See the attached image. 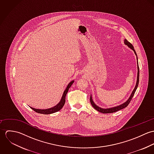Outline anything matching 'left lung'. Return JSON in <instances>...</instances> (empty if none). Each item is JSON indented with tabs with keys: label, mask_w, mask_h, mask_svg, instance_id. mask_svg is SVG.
<instances>
[{
	"label": "left lung",
	"mask_w": 154,
	"mask_h": 154,
	"mask_svg": "<svg viewBox=\"0 0 154 154\" xmlns=\"http://www.w3.org/2000/svg\"><path fill=\"white\" fill-rule=\"evenodd\" d=\"M125 44H126V45H127L129 47H130L132 50H133V51L134 52V54H135L136 55V56H137L136 53V51H135V50H134V49L133 46L132 44H131L130 42H129L126 39L125 40ZM137 76L136 84V86H135V87L134 88V89L133 90L132 94H131L130 97L129 98V99H128L125 103H124L123 104H121V105H120V106H116V107H112V108H110V109H102V108L99 107L98 106H97L96 104H95L94 102L92 101V96L91 95V97H90V102H91V104L92 106L95 110H97V111H98L99 112H102V113H112V112H116V111H119V110H122V109H123L129 105V104L130 103L131 101L132 100V98H133V95H134V93H135V92H136V89H137V87H138V85H139V65H138V62H137Z\"/></svg>",
	"instance_id": "8db88e82"
}]
</instances>
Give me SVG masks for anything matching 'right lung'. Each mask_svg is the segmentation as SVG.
<instances>
[{
  "label": "right lung",
  "mask_w": 154,
  "mask_h": 154,
  "mask_svg": "<svg viewBox=\"0 0 154 154\" xmlns=\"http://www.w3.org/2000/svg\"><path fill=\"white\" fill-rule=\"evenodd\" d=\"M74 82V81H72L71 82H70L69 83V84L67 85V87H66L63 94V95H62V99L60 101V102L56 105L54 107L51 108V109H45V110H40V109H34L32 107H31L32 110L34 111H35V112H38V113H40V114H52V113H54V112H57L59 111V110H61L62 109V107H63V106L65 105V98H66V95L69 91V89L70 88V87L72 86V85L73 84V83Z\"/></svg>",
  "instance_id": "right-lung-1"
}]
</instances>
